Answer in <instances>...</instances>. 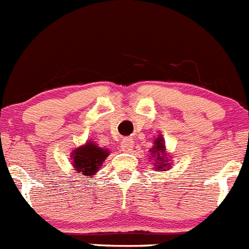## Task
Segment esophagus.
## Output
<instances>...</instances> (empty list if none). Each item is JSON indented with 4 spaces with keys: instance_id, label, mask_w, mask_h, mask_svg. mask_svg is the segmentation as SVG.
I'll list each match as a JSON object with an SVG mask.
<instances>
[{
    "instance_id": "34e87169",
    "label": "esophagus",
    "mask_w": 249,
    "mask_h": 249,
    "mask_svg": "<svg viewBox=\"0 0 249 249\" xmlns=\"http://www.w3.org/2000/svg\"><path fill=\"white\" fill-rule=\"evenodd\" d=\"M132 146H133V141L129 138L124 139L121 144V150L122 151H131L132 150Z\"/></svg>"
}]
</instances>
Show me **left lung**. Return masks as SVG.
<instances>
[{
  "instance_id": "8db88e82",
  "label": "left lung",
  "mask_w": 249,
  "mask_h": 249,
  "mask_svg": "<svg viewBox=\"0 0 249 249\" xmlns=\"http://www.w3.org/2000/svg\"><path fill=\"white\" fill-rule=\"evenodd\" d=\"M164 151H165V146H164V144H162V139L161 138L158 139V142H156V145L151 149V153L155 154V155L158 156L159 161H161L160 159H164V158H160V153H164ZM164 162H166V161H164ZM159 164H160V162H159ZM164 166L165 165L160 164L159 165V169H162Z\"/></svg>"
}]
</instances>
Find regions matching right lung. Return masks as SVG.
Returning a JSON list of instances; mask_svg holds the SVG:
<instances>
[{
  "instance_id": "obj_1",
  "label": "right lung",
  "mask_w": 249,
  "mask_h": 249,
  "mask_svg": "<svg viewBox=\"0 0 249 249\" xmlns=\"http://www.w3.org/2000/svg\"><path fill=\"white\" fill-rule=\"evenodd\" d=\"M107 155L108 151L106 149L99 148L94 143H87L84 146H80L73 151V165L78 174L91 176L99 171Z\"/></svg>"
}]
</instances>
